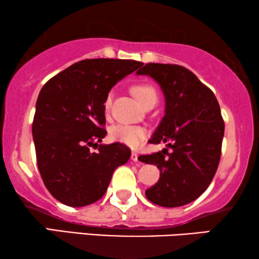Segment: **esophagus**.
Instances as JSON below:
<instances>
[{
	"instance_id": "obj_1",
	"label": "esophagus",
	"mask_w": 259,
	"mask_h": 259,
	"mask_svg": "<svg viewBox=\"0 0 259 259\" xmlns=\"http://www.w3.org/2000/svg\"><path fill=\"white\" fill-rule=\"evenodd\" d=\"M138 157H139V155H138L136 152H132V154H131V160H133L134 162H138V161H139Z\"/></svg>"
}]
</instances>
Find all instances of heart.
Wrapping results in <instances>:
<instances>
[{
	"label": "heart",
	"mask_w": 259,
	"mask_h": 259,
	"mask_svg": "<svg viewBox=\"0 0 259 259\" xmlns=\"http://www.w3.org/2000/svg\"><path fill=\"white\" fill-rule=\"evenodd\" d=\"M132 93L141 105L145 106L148 101L157 100V92L151 84L139 83L132 88ZM112 104V94H108L105 101V108L108 109ZM146 137V131L143 127L133 125H116L111 130V138L116 143L136 148Z\"/></svg>",
	"instance_id": "heart-1"
}]
</instances>
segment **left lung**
Here are the masks:
<instances>
[{
    "mask_svg": "<svg viewBox=\"0 0 259 259\" xmlns=\"http://www.w3.org/2000/svg\"><path fill=\"white\" fill-rule=\"evenodd\" d=\"M137 75L151 76L165 98V115L148 143H166L172 150L138 158L160 171L145 194L160 206H183L207 189L217 171L224 137L219 104L213 92L182 66L147 63Z\"/></svg>",
    "mask_w": 259,
    "mask_h": 259,
    "instance_id": "8db88e82",
    "label": "left lung"
}]
</instances>
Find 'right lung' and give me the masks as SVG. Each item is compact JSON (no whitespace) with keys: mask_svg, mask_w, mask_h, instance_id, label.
I'll return each mask as SVG.
<instances>
[{"mask_svg":"<svg viewBox=\"0 0 259 259\" xmlns=\"http://www.w3.org/2000/svg\"><path fill=\"white\" fill-rule=\"evenodd\" d=\"M143 63L134 60L91 59L52 77L38 94L33 121L37 167L46 187L72 207L93 204L104 196L118 166L131 150L120 143H101L105 101L116 82Z\"/></svg>","mask_w":259,"mask_h":259,"instance_id":"right-lung-1","label":"right lung"}]
</instances>
